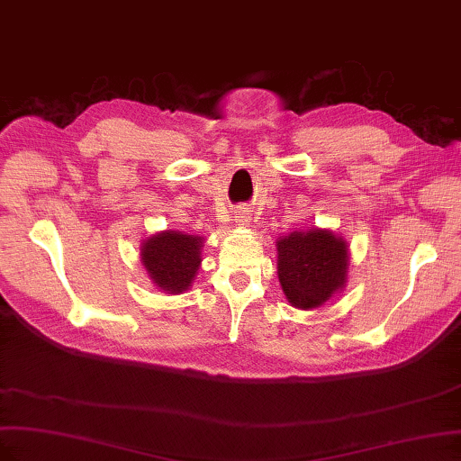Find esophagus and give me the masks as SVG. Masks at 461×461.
Returning <instances> with one entry per match:
<instances>
[{
  "label": "esophagus",
  "mask_w": 461,
  "mask_h": 461,
  "mask_svg": "<svg viewBox=\"0 0 461 461\" xmlns=\"http://www.w3.org/2000/svg\"><path fill=\"white\" fill-rule=\"evenodd\" d=\"M235 221H238L240 226H247V223L251 221V216H249L247 212H240L238 216H235Z\"/></svg>",
  "instance_id": "1"
}]
</instances>
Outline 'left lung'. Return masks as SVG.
Here are the masks:
<instances>
[{"label":"left lung","instance_id":"8db88e82","mask_svg":"<svg viewBox=\"0 0 461 461\" xmlns=\"http://www.w3.org/2000/svg\"><path fill=\"white\" fill-rule=\"evenodd\" d=\"M278 280L289 305L312 311L344 292L349 272V245L339 233L312 226L276 240Z\"/></svg>","mask_w":461,"mask_h":461}]
</instances>
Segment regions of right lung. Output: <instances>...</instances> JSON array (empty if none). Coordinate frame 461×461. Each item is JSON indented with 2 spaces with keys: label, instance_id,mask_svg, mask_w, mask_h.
I'll return each instance as SVG.
<instances>
[{
  "label": "right lung",
  "instance_id": "add662e5",
  "mask_svg": "<svg viewBox=\"0 0 461 461\" xmlns=\"http://www.w3.org/2000/svg\"><path fill=\"white\" fill-rule=\"evenodd\" d=\"M204 238L177 230L156 231L140 245V265L164 294L179 295L191 289L201 268Z\"/></svg>",
  "mask_w": 461,
  "mask_h": 461
}]
</instances>
